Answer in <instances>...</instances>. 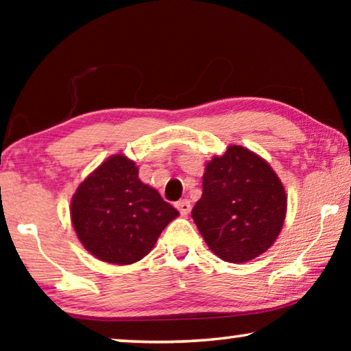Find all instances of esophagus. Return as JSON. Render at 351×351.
Masks as SVG:
<instances>
[{
  "instance_id": "obj_1",
  "label": "esophagus",
  "mask_w": 351,
  "mask_h": 351,
  "mask_svg": "<svg viewBox=\"0 0 351 351\" xmlns=\"http://www.w3.org/2000/svg\"><path fill=\"white\" fill-rule=\"evenodd\" d=\"M175 206H176V209L180 210L181 215H187V213L190 212V209H192V204H190V201H189V199H181V201H178V203H176Z\"/></svg>"
}]
</instances>
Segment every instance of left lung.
Wrapping results in <instances>:
<instances>
[{"mask_svg": "<svg viewBox=\"0 0 351 351\" xmlns=\"http://www.w3.org/2000/svg\"><path fill=\"white\" fill-rule=\"evenodd\" d=\"M287 217V193L271 165L241 145L206 164L203 197L192 218L210 251L245 263L274 245Z\"/></svg>", "mask_w": 351, "mask_h": 351, "instance_id": "8db88e82", "label": "left lung"}]
</instances>
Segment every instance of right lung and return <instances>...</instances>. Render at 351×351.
<instances>
[{
  "label": "right lung",
  "instance_id": "obj_1",
  "mask_svg": "<svg viewBox=\"0 0 351 351\" xmlns=\"http://www.w3.org/2000/svg\"><path fill=\"white\" fill-rule=\"evenodd\" d=\"M138 173L133 161L114 154L86 176L71 199V221L80 243L106 263L132 265L144 258L165 226L180 215Z\"/></svg>",
  "mask_w": 351,
  "mask_h": 351
}]
</instances>
